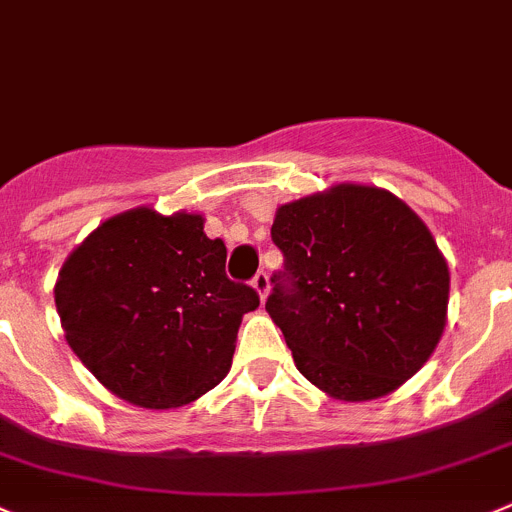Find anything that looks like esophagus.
I'll return each instance as SVG.
<instances>
[{"label":"esophagus","mask_w":512,"mask_h":512,"mask_svg":"<svg viewBox=\"0 0 512 512\" xmlns=\"http://www.w3.org/2000/svg\"><path fill=\"white\" fill-rule=\"evenodd\" d=\"M252 288H255V293L260 295V300L267 298V293H270V280H267V272H257L255 278H252Z\"/></svg>","instance_id":"obj_1"}]
</instances>
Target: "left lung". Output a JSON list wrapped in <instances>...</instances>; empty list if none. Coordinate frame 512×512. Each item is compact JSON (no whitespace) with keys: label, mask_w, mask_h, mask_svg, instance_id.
<instances>
[{"label":"left lung","mask_w":512,"mask_h":512,"mask_svg":"<svg viewBox=\"0 0 512 512\" xmlns=\"http://www.w3.org/2000/svg\"><path fill=\"white\" fill-rule=\"evenodd\" d=\"M285 255L265 310L300 374L338 401L391 394L429 361L447 326L450 267L427 224L371 184L280 204Z\"/></svg>","instance_id":"obj_1"}]
</instances>
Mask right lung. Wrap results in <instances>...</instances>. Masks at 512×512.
<instances>
[{
  "label": "right lung",
  "mask_w": 512,
  "mask_h": 512,
  "mask_svg": "<svg viewBox=\"0 0 512 512\" xmlns=\"http://www.w3.org/2000/svg\"><path fill=\"white\" fill-rule=\"evenodd\" d=\"M204 214L136 207L108 217L62 262L55 305L85 369L133 407L176 409L227 376L242 315L260 305L224 272Z\"/></svg>",
  "instance_id": "obj_1"
}]
</instances>
